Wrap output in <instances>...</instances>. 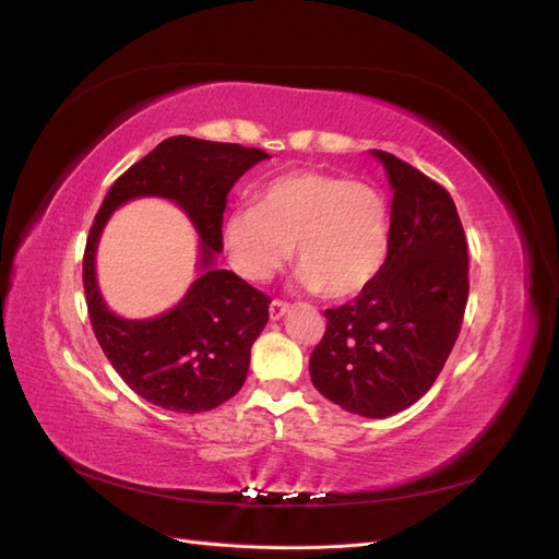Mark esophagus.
Returning a JSON list of instances; mask_svg holds the SVG:
<instances>
[{"label":"esophagus","instance_id":"obj_1","mask_svg":"<svg viewBox=\"0 0 559 559\" xmlns=\"http://www.w3.org/2000/svg\"><path fill=\"white\" fill-rule=\"evenodd\" d=\"M289 310H292L289 302H284V300H277V298H275L273 302H270V319H282Z\"/></svg>","mask_w":559,"mask_h":559}]
</instances>
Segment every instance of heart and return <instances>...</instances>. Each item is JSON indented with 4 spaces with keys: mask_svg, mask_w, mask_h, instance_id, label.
<instances>
[{
    "mask_svg": "<svg viewBox=\"0 0 559 559\" xmlns=\"http://www.w3.org/2000/svg\"><path fill=\"white\" fill-rule=\"evenodd\" d=\"M224 245L249 282L273 277L296 245L302 289L352 298L378 280L389 259V202L345 175L292 173L265 183L253 207L226 218Z\"/></svg>",
    "mask_w": 559,
    "mask_h": 559,
    "instance_id": "heart-1",
    "label": "heart"
}]
</instances>
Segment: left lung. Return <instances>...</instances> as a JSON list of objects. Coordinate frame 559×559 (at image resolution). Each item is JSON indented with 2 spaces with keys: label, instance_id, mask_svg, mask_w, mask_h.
Wrapping results in <instances>:
<instances>
[{
  "label": "left lung",
  "instance_id": "left-lung-1",
  "mask_svg": "<svg viewBox=\"0 0 559 559\" xmlns=\"http://www.w3.org/2000/svg\"><path fill=\"white\" fill-rule=\"evenodd\" d=\"M392 186V247L378 280L326 310L310 357L312 384L364 417H389L425 396L462 329L468 249L454 200L413 165L373 151Z\"/></svg>",
  "mask_w": 559,
  "mask_h": 559
}]
</instances>
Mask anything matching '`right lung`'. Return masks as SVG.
I'll return each instance as SVG.
<instances>
[{"label":"right lung","mask_w":559,"mask_h":559,"mask_svg":"<svg viewBox=\"0 0 559 559\" xmlns=\"http://www.w3.org/2000/svg\"><path fill=\"white\" fill-rule=\"evenodd\" d=\"M261 148L179 134L118 177L99 207L83 251V289L99 347L123 382L175 413H205L240 392L251 345L267 324L270 298L230 270L214 267L224 249L226 198ZM175 199L201 235V277L170 312L154 320L116 318L94 280V251L110 212L132 197Z\"/></svg>","instance_id":"obj_1"}]
</instances>
